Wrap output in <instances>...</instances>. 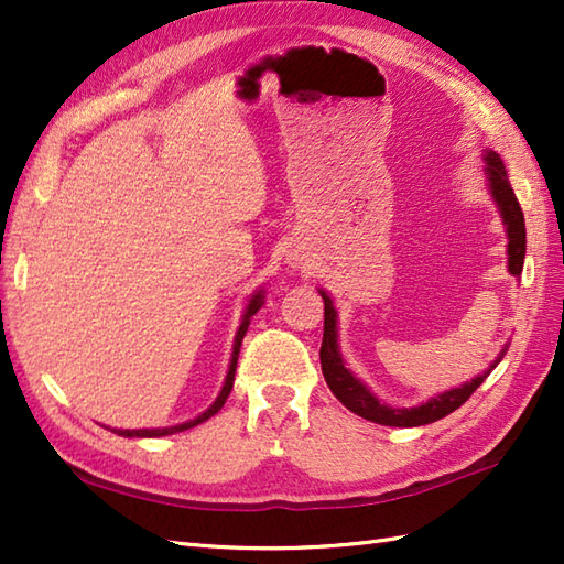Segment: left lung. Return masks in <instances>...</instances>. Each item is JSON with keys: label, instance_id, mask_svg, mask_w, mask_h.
<instances>
[{"label": "left lung", "instance_id": "left-lung-1", "mask_svg": "<svg viewBox=\"0 0 564 564\" xmlns=\"http://www.w3.org/2000/svg\"><path fill=\"white\" fill-rule=\"evenodd\" d=\"M485 160V178H487V191L492 196L495 206L501 215V223H505L507 230V269L511 275H521L523 271V259H525V223H523V210L517 200V194L509 184V176L505 170V162H501L499 154L495 150H485L482 154ZM322 301H325V334H322V349H319V364H322V373H325V380L329 390L334 392L346 410H351L354 414L368 419V422H376L382 426H424L431 422H438V419L448 416L451 412L458 410V406L470 398V394L482 386L485 378L492 373L497 364L505 358L507 346L499 351L497 361L482 370L480 376L473 378L470 382H465L460 388H451L446 392L436 394L416 406H390L382 400L376 398V392L370 390L361 378H356L349 368H346V361L339 349V315L337 307H334V301L329 297L327 291L319 289Z\"/></svg>", "mask_w": 564, "mask_h": 564}]
</instances>
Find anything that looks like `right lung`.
<instances>
[{"instance_id": "1", "label": "right lung", "mask_w": 564, "mask_h": 564, "mask_svg": "<svg viewBox=\"0 0 564 564\" xmlns=\"http://www.w3.org/2000/svg\"><path fill=\"white\" fill-rule=\"evenodd\" d=\"M263 295H267V293H263V289H259V291H254V295L249 297V303H247V307H245V315H242V322H239V329H237V334H235L232 356H230V366H227L225 382H223V388H220V392H218V398H215V402L208 406L206 412H200L198 416L188 419V422L174 424V426H162V429H111L113 434H118V436H128V438H154V436H170V434H176V431H186V429H191V426H198V424H203V422H208L210 416L218 414V412L223 410V404H225V400H227V394H230V390H232V382H235V368H237V356H239V346H242V339H245V334H247V329H249V322H251V317H254V315L259 313V307L263 305Z\"/></svg>"}]
</instances>
